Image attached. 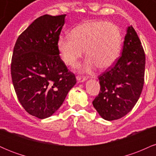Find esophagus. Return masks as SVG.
I'll return each instance as SVG.
<instances>
[{"label":"esophagus","instance_id":"1","mask_svg":"<svg viewBox=\"0 0 156 156\" xmlns=\"http://www.w3.org/2000/svg\"><path fill=\"white\" fill-rule=\"evenodd\" d=\"M86 80H87L86 77H84V76H77V80H78V82H80V83H83V82L85 81Z\"/></svg>","mask_w":156,"mask_h":156}]
</instances>
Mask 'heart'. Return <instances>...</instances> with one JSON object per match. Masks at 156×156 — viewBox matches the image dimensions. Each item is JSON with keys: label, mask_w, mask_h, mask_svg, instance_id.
I'll use <instances>...</instances> for the list:
<instances>
[{"label": "heart", "mask_w": 156, "mask_h": 156, "mask_svg": "<svg viewBox=\"0 0 156 156\" xmlns=\"http://www.w3.org/2000/svg\"><path fill=\"white\" fill-rule=\"evenodd\" d=\"M121 44V32L116 25L89 20L75 27L70 37L60 36L56 46L64 63L72 67L78 64L85 50L83 70L91 72L95 66L101 69L110 67L119 57Z\"/></svg>", "instance_id": "heart-1"}]
</instances>
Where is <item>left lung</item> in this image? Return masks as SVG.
<instances>
[{
    "label": "left lung",
    "instance_id": "obj_1",
    "mask_svg": "<svg viewBox=\"0 0 156 156\" xmlns=\"http://www.w3.org/2000/svg\"><path fill=\"white\" fill-rule=\"evenodd\" d=\"M144 69L141 41L133 26H128L120 57L98 78L101 91L92 104L103 119H120L132 110L142 91Z\"/></svg>",
    "mask_w": 156,
    "mask_h": 156
}]
</instances>
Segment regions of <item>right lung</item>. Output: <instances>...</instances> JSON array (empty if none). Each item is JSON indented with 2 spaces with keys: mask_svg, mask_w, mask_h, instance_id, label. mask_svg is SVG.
<instances>
[{
  "mask_svg": "<svg viewBox=\"0 0 156 156\" xmlns=\"http://www.w3.org/2000/svg\"><path fill=\"white\" fill-rule=\"evenodd\" d=\"M65 16L38 17L14 48L11 74L16 94L25 110L39 119L53 115L76 83L56 46Z\"/></svg>",
  "mask_w": 156,
  "mask_h": 156,
  "instance_id": "right-lung-1",
  "label": "right lung"
}]
</instances>
